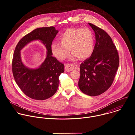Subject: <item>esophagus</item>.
I'll list each match as a JSON object with an SVG mask.
<instances>
[{
	"mask_svg": "<svg viewBox=\"0 0 135 135\" xmlns=\"http://www.w3.org/2000/svg\"><path fill=\"white\" fill-rule=\"evenodd\" d=\"M75 68V65H74L73 64H67L65 66V70L67 72L71 71V70L74 69Z\"/></svg>",
	"mask_w": 135,
	"mask_h": 135,
	"instance_id": "1",
	"label": "esophagus"
}]
</instances>
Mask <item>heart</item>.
<instances>
[{"label":"heart","instance_id":"b5f03b06","mask_svg":"<svg viewBox=\"0 0 135 135\" xmlns=\"http://www.w3.org/2000/svg\"><path fill=\"white\" fill-rule=\"evenodd\" d=\"M60 43L54 42L51 45L53 54L59 60H64L71 51L72 57L83 59L88 57L94 47V36L88 28H68L60 36Z\"/></svg>","mask_w":135,"mask_h":135}]
</instances>
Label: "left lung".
<instances>
[{"label": "left lung", "mask_w": 135, "mask_h": 135, "mask_svg": "<svg viewBox=\"0 0 135 135\" xmlns=\"http://www.w3.org/2000/svg\"><path fill=\"white\" fill-rule=\"evenodd\" d=\"M89 25L94 31L95 44L90 57L80 65L79 87L86 95L97 96L112 85L119 67V57L109 35L92 23Z\"/></svg>", "instance_id": "1"}]
</instances>
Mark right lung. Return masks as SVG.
<instances>
[{
    "instance_id": "obj_1",
    "label": "right lung",
    "mask_w": 135,
    "mask_h": 135,
    "mask_svg": "<svg viewBox=\"0 0 135 135\" xmlns=\"http://www.w3.org/2000/svg\"><path fill=\"white\" fill-rule=\"evenodd\" d=\"M58 30L54 27L37 28L25 36L17 43L12 61L14 80L22 91L35 100L47 99L53 96L59 86V77L64 72V65L52 56L51 45ZM39 40L47 50L45 61L38 68L31 69L22 62L21 50L33 40Z\"/></svg>"
}]
</instances>
